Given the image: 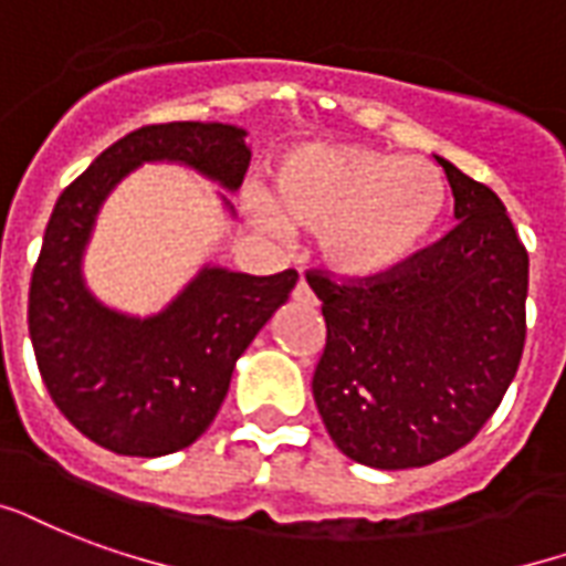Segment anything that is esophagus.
<instances>
[{
    "label": "esophagus",
    "instance_id": "esophagus-1",
    "mask_svg": "<svg viewBox=\"0 0 566 566\" xmlns=\"http://www.w3.org/2000/svg\"><path fill=\"white\" fill-rule=\"evenodd\" d=\"M292 298L301 301V304H313V301H316L313 298V289L307 286V280L304 277H301L298 283H295V289H292Z\"/></svg>",
    "mask_w": 566,
    "mask_h": 566
}]
</instances>
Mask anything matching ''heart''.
<instances>
[{
  "label": "heart",
  "instance_id": "obj_1",
  "mask_svg": "<svg viewBox=\"0 0 566 566\" xmlns=\"http://www.w3.org/2000/svg\"><path fill=\"white\" fill-rule=\"evenodd\" d=\"M448 199L436 164L367 146L292 148L271 181L280 223L322 238L328 268L348 280H381L411 265L432 244ZM262 218L274 223L268 211Z\"/></svg>",
  "mask_w": 566,
  "mask_h": 566
}]
</instances>
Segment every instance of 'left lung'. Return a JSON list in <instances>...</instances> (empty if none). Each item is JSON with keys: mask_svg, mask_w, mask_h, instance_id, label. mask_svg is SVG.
Segmentation results:
<instances>
[{"mask_svg": "<svg viewBox=\"0 0 566 566\" xmlns=\"http://www.w3.org/2000/svg\"><path fill=\"white\" fill-rule=\"evenodd\" d=\"M436 160L453 190V232L390 277L307 274L328 325L313 399L334 444L369 469H420L469 444L525 346L528 253L507 208Z\"/></svg>", "mask_w": 566, "mask_h": 566, "instance_id": "8db88e82", "label": "left lung"}]
</instances>
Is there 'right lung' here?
<instances>
[{"mask_svg": "<svg viewBox=\"0 0 566 566\" xmlns=\"http://www.w3.org/2000/svg\"><path fill=\"white\" fill-rule=\"evenodd\" d=\"M244 137L223 122L139 127L101 151L50 214L29 286V337L59 411L113 453L151 460L193 444L298 274L253 277L208 262L160 313L130 316L95 298L83 277L101 206L143 164H178L235 193L250 164Z\"/></svg>", "mask_w": 566, "mask_h": 566, "instance_id": "1", "label": "right lung"}]
</instances>
